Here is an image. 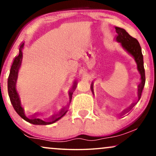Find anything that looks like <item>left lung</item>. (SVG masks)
Instances as JSON below:
<instances>
[{
	"label": "left lung",
	"mask_w": 156,
	"mask_h": 156,
	"mask_svg": "<svg viewBox=\"0 0 156 156\" xmlns=\"http://www.w3.org/2000/svg\"><path fill=\"white\" fill-rule=\"evenodd\" d=\"M115 32L117 33L115 40L118 43H120L121 47L123 48L124 51L127 52L133 58L137 65V69L140 75L141 82L138 86V101L140 99L141 94H142L143 89L144 88L145 83H146V76H145L144 65H143V56L141 51L140 45L139 44L138 41L135 38L130 36L128 33L126 32L125 29L119 28V27H115ZM91 91L93 92V83H92L90 86ZM131 109V108H130Z\"/></svg>",
	"instance_id": "left-lung-1"
}]
</instances>
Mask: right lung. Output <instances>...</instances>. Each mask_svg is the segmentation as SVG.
<instances>
[{
	"label": "right lung",
	"mask_w": 156,
	"mask_h": 156,
	"mask_svg": "<svg viewBox=\"0 0 156 156\" xmlns=\"http://www.w3.org/2000/svg\"><path fill=\"white\" fill-rule=\"evenodd\" d=\"M24 47V43L23 42L20 45L19 47V53L16 56L15 58L13 59V62L12 63L11 68L10 70V74L8 78V95H9L10 102H11L12 105H13V108L15 109L18 115L21 117L23 119L26 120V121L28 122V123H32L33 125H50V124L54 123L58 120L63 118L66 113L68 112V110H63L61 112V114L57 117H54L51 118V120H43L40 118L38 117H28L25 113L23 108L21 106V103H20V100L19 98V95L16 90V81H17L18 75V70L20 67L22 63L23 59V48ZM77 86V83L75 82L73 86V88L71 90L69 91V97L70 101H71L72 99V95L73 93V90L76 89Z\"/></svg>",
	"instance_id": "obj_1"
}]
</instances>
